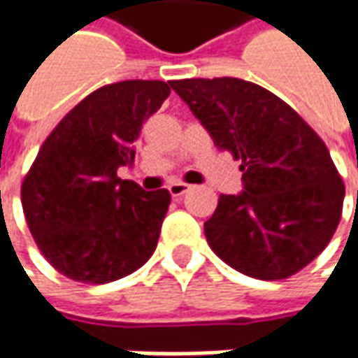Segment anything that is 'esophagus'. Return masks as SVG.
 Here are the masks:
<instances>
[{
    "label": "esophagus",
    "instance_id": "obj_1",
    "mask_svg": "<svg viewBox=\"0 0 358 358\" xmlns=\"http://www.w3.org/2000/svg\"><path fill=\"white\" fill-rule=\"evenodd\" d=\"M189 189H191V185H187V183H181V181H179V183H171V185H169V193H171L173 197H183Z\"/></svg>",
    "mask_w": 358,
    "mask_h": 358
}]
</instances>
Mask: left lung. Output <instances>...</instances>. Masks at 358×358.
<instances>
[{
  "label": "left lung",
  "mask_w": 358,
  "mask_h": 358,
  "mask_svg": "<svg viewBox=\"0 0 358 358\" xmlns=\"http://www.w3.org/2000/svg\"><path fill=\"white\" fill-rule=\"evenodd\" d=\"M215 145L241 159L243 191L221 195L205 237L261 281L307 267L337 231L345 185L323 139L275 93L237 77L171 81Z\"/></svg>",
  "instance_id": "left-lung-1"
}]
</instances>
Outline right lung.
Returning <instances> with one entry per match:
<instances>
[{
    "label": "right lung",
    "mask_w": 358,
    "mask_h": 358,
    "mask_svg": "<svg viewBox=\"0 0 358 358\" xmlns=\"http://www.w3.org/2000/svg\"><path fill=\"white\" fill-rule=\"evenodd\" d=\"M171 93L165 81H121L77 103L41 145L21 185L39 251L81 282L117 281L157 247L171 195L117 177L131 165L143 123Z\"/></svg>",
    "instance_id": "add662e5"
}]
</instances>
